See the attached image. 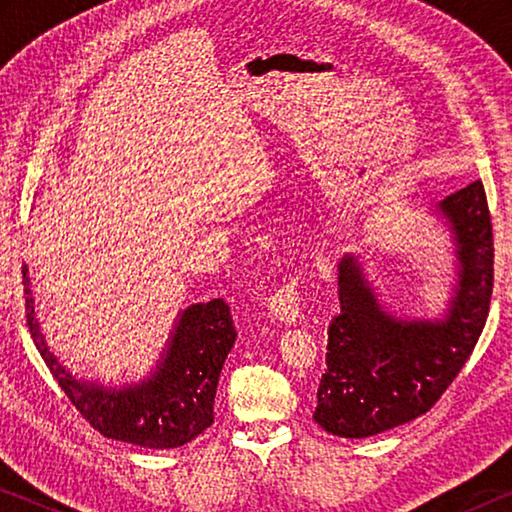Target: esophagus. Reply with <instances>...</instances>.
<instances>
[{
    "instance_id": "obj_1",
    "label": "esophagus",
    "mask_w": 512,
    "mask_h": 512,
    "mask_svg": "<svg viewBox=\"0 0 512 512\" xmlns=\"http://www.w3.org/2000/svg\"><path fill=\"white\" fill-rule=\"evenodd\" d=\"M300 298H298V275H289L282 287H277L271 298H268V311L284 325H291L298 320L300 314Z\"/></svg>"
}]
</instances>
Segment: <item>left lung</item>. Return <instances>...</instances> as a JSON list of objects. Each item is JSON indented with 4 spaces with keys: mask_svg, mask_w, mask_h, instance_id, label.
I'll list each match as a JSON object with an SVG mask.
<instances>
[{
    "mask_svg": "<svg viewBox=\"0 0 512 512\" xmlns=\"http://www.w3.org/2000/svg\"><path fill=\"white\" fill-rule=\"evenodd\" d=\"M456 280L438 318L388 311L357 255L339 268L341 314L327 329V368L314 420L341 438H370L427 413L470 359L492 296V223L481 180L443 198Z\"/></svg>",
    "mask_w": 512,
    "mask_h": 512,
    "instance_id": "obj_1",
    "label": "left lung"
}]
</instances>
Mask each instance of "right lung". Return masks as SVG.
I'll return each instance as SVG.
<instances>
[{"instance_id":"right-lung-1","label":"right lung","mask_w":512,"mask_h":512,"mask_svg":"<svg viewBox=\"0 0 512 512\" xmlns=\"http://www.w3.org/2000/svg\"><path fill=\"white\" fill-rule=\"evenodd\" d=\"M27 325L51 375L76 409L106 438L146 449L183 447L214 422L216 384L237 332L221 298L183 309L155 368L140 384L103 386L72 375L47 345L24 266Z\"/></svg>"}]
</instances>
